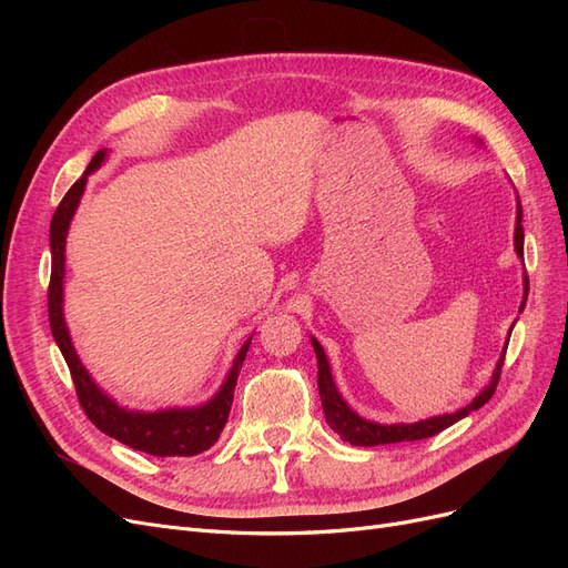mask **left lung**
<instances>
[{
	"instance_id": "1",
	"label": "left lung",
	"mask_w": 568,
	"mask_h": 568,
	"mask_svg": "<svg viewBox=\"0 0 568 568\" xmlns=\"http://www.w3.org/2000/svg\"><path fill=\"white\" fill-rule=\"evenodd\" d=\"M480 142V140H478ZM484 144V142H480ZM521 201L517 196V225H514V251H517L519 261H524V225H521ZM526 298H528V277L524 272V301L519 305V313L526 307ZM514 329V324H511ZM509 329V334H511ZM311 343L315 348L317 355V388H320V398H322V409H324V419L329 424L334 432L351 445H359V448H374V445H388V443H403V440H422V438H432L443 428L453 426L455 422L464 419L467 415H471L474 409H478L480 405H486L493 393L497 382H500V369L505 363V351H507V343L503 348L500 359H497V365L493 369V376L488 386L480 390L476 398L467 405V407H459L457 412H448V415H436V417H428V419H419V422H398V424H379V422H372L359 417L357 412L343 400V395L338 393L336 384H334V376H332V367H329V359H326V353L322 348V343L311 336Z\"/></svg>"
}]
</instances>
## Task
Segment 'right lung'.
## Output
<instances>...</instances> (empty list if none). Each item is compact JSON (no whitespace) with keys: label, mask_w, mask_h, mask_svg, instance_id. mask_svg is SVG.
I'll return each mask as SVG.
<instances>
[{"label":"right lung","mask_w":568,"mask_h":568,"mask_svg":"<svg viewBox=\"0 0 568 568\" xmlns=\"http://www.w3.org/2000/svg\"><path fill=\"white\" fill-rule=\"evenodd\" d=\"M106 156H109V149H99L94 153L88 170H84L82 178L68 189V194L59 203L54 217H51V227H49L51 280H49V296H47L51 334H54L57 346L65 357L68 369H71L84 415L90 417V422L99 428V432H104L106 436L120 440L123 445H130V448L142 450L153 457H175V455L192 457L209 450L211 445L220 438L222 428H225L232 400H234V386L239 379V372H242L253 336L246 338L244 346L236 351L225 382H222V386L217 388L213 398L205 400L203 405L165 407V409H153V412L128 409V407H120L109 393L99 388V384L92 379L90 372L80 363L71 341V332H68V324L63 317V280H65L68 227H71V220L78 211L84 186H88V178L97 168H101Z\"/></svg>","instance_id":"add662e5"}]
</instances>
